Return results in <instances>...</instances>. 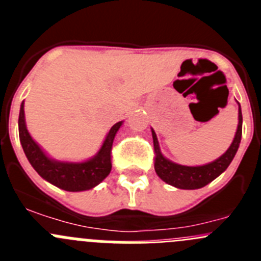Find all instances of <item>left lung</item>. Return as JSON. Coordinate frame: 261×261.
<instances>
[{
  "instance_id": "8db88e82",
  "label": "left lung",
  "mask_w": 261,
  "mask_h": 261,
  "mask_svg": "<svg viewBox=\"0 0 261 261\" xmlns=\"http://www.w3.org/2000/svg\"><path fill=\"white\" fill-rule=\"evenodd\" d=\"M242 123H243V117H242L241 105L238 103V126H237V132H235L231 145L220 158L202 166H183L166 158L161 151L155 132L151 128L154 151H155L154 168H155L156 175L165 183L170 184L175 188H179V190H199V188L205 187L206 184L213 181L217 176H220L234 159L235 154L238 151L239 144H241Z\"/></svg>"
}]
</instances>
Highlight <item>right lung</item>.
<instances>
[{"instance_id": "right-lung-1", "label": "right lung", "mask_w": 261, "mask_h": 261, "mask_svg": "<svg viewBox=\"0 0 261 261\" xmlns=\"http://www.w3.org/2000/svg\"><path fill=\"white\" fill-rule=\"evenodd\" d=\"M121 125H123V121H119L110 129L102 146L95 155L82 162H68V161H57V159L50 158L41 149L40 145L31 137L26 125L24 102L20 105L19 119H18L20 145L29 162L44 180L69 192L91 190L99 183H102L110 175L111 168H112L111 149H112L115 136Z\"/></svg>"}]
</instances>
